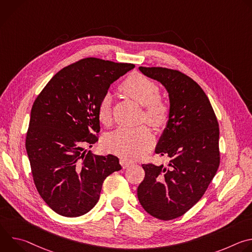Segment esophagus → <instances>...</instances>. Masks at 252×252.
Wrapping results in <instances>:
<instances>
[{"label": "esophagus", "instance_id": "1", "mask_svg": "<svg viewBox=\"0 0 252 252\" xmlns=\"http://www.w3.org/2000/svg\"><path fill=\"white\" fill-rule=\"evenodd\" d=\"M120 162H121L123 168H126V167H128L130 164H132V162H131L130 160H128V159L125 158H122L120 159Z\"/></svg>", "mask_w": 252, "mask_h": 252}]
</instances>
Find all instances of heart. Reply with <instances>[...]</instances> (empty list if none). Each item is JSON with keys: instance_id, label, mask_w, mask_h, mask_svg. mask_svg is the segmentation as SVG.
<instances>
[{"instance_id": "1", "label": "heart", "mask_w": 252, "mask_h": 252, "mask_svg": "<svg viewBox=\"0 0 252 252\" xmlns=\"http://www.w3.org/2000/svg\"><path fill=\"white\" fill-rule=\"evenodd\" d=\"M120 91L143 106V118L150 125L160 127L166 125L170 115L167 101L162 99L158 86L149 78L131 74L120 85ZM97 119L107 126L112 120L111 96L104 94L97 105ZM155 142V136L146 126L134 128L121 127L110 133L104 139L105 149L126 158H135L146 153Z\"/></svg>"}]
</instances>
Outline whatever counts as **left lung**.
I'll list each match as a JSON object with an SVG mask.
<instances>
[{
  "label": "left lung",
  "mask_w": 252,
  "mask_h": 252,
  "mask_svg": "<svg viewBox=\"0 0 252 252\" xmlns=\"http://www.w3.org/2000/svg\"><path fill=\"white\" fill-rule=\"evenodd\" d=\"M167 91L170 115L156 148L167 166L142 164L137 188L145 210L161 220L182 217L204 194L220 166V127L210 101L191 78L166 67H138Z\"/></svg>",
  "instance_id": "obj_1"
}]
</instances>
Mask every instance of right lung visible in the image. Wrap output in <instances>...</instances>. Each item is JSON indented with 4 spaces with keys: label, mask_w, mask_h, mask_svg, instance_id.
<instances>
[{
    "label": "right lung",
    "mask_w": 252,
    "mask_h": 252,
    "mask_svg": "<svg viewBox=\"0 0 252 252\" xmlns=\"http://www.w3.org/2000/svg\"><path fill=\"white\" fill-rule=\"evenodd\" d=\"M133 63L86 58L57 73L34 99L26 136L33 183L58 214L77 218L98 201L104 179L122 169L113 155L86 148L98 140L97 105Z\"/></svg>",
    "instance_id": "add662e5"
}]
</instances>
